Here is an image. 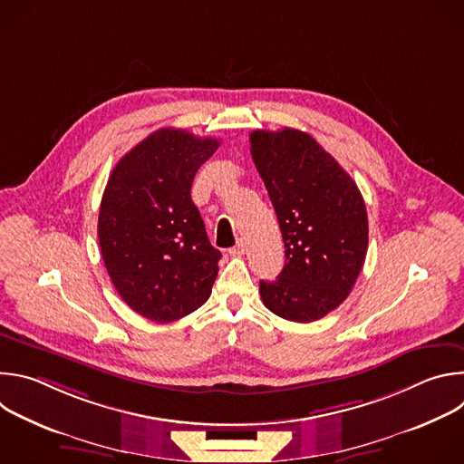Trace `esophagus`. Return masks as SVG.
Returning a JSON list of instances; mask_svg holds the SVG:
<instances>
[{
	"mask_svg": "<svg viewBox=\"0 0 464 464\" xmlns=\"http://www.w3.org/2000/svg\"><path fill=\"white\" fill-rule=\"evenodd\" d=\"M246 249H247V246H246V242L240 238V240L237 242V246L229 249V253H231V255H235V256H240V255H244V253H246Z\"/></svg>",
	"mask_w": 464,
	"mask_h": 464,
	"instance_id": "esophagus-1",
	"label": "esophagus"
}]
</instances>
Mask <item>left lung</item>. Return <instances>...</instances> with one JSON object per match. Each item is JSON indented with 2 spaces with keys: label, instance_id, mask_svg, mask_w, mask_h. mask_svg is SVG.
<instances>
[{
  "label": "left lung",
  "instance_id": "obj_1",
  "mask_svg": "<svg viewBox=\"0 0 464 464\" xmlns=\"http://www.w3.org/2000/svg\"><path fill=\"white\" fill-rule=\"evenodd\" d=\"M249 143L286 256L276 281H260L262 303L288 321L321 319L347 299L363 268L369 224L362 192L306 131L255 130Z\"/></svg>",
  "mask_w": 464,
  "mask_h": 464
}]
</instances>
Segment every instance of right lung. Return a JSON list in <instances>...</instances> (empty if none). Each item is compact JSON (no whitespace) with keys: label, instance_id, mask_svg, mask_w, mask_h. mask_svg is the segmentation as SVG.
Returning <instances> with one entry per match:
<instances>
[{"label":"right lung","instance_id":"right-lung-1","mask_svg":"<svg viewBox=\"0 0 464 464\" xmlns=\"http://www.w3.org/2000/svg\"><path fill=\"white\" fill-rule=\"evenodd\" d=\"M220 147L179 128H161L113 167L99 209L108 276L140 315L170 323L211 295L222 253L190 200L192 179Z\"/></svg>","mask_w":464,"mask_h":464}]
</instances>
